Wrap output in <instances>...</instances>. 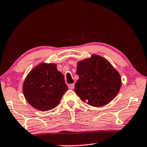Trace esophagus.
I'll return each mask as SVG.
<instances>
[{
    "instance_id": "esophagus-1",
    "label": "esophagus",
    "mask_w": 147,
    "mask_h": 147,
    "mask_svg": "<svg viewBox=\"0 0 147 147\" xmlns=\"http://www.w3.org/2000/svg\"><path fill=\"white\" fill-rule=\"evenodd\" d=\"M74 87H75V84H74V83H72V84L68 85V88L70 89V90H73Z\"/></svg>"
}]
</instances>
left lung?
<instances>
[{
	"label": "left lung",
	"instance_id": "obj_1",
	"mask_svg": "<svg viewBox=\"0 0 147 147\" xmlns=\"http://www.w3.org/2000/svg\"><path fill=\"white\" fill-rule=\"evenodd\" d=\"M77 75L79 79L75 85V92L83 102L93 107H102L110 102L121 85L119 72L98 55L78 62Z\"/></svg>",
	"mask_w": 147,
	"mask_h": 147
}]
</instances>
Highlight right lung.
Returning a JSON list of instances; mask_svg holds the SVG:
<instances>
[{
    "instance_id": "1",
    "label": "right lung",
    "mask_w": 147,
    "mask_h": 147,
    "mask_svg": "<svg viewBox=\"0 0 147 147\" xmlns=\"http://www.w3.org/2000/svg\"><path fill=\"white\" fill-rule=\"evenodd\" d=\"M68 90L64 75L54 64H40L30 72L23 85L26 100L37 110L47 111L58 105Z\"/></svg>"
}]
</instances>
